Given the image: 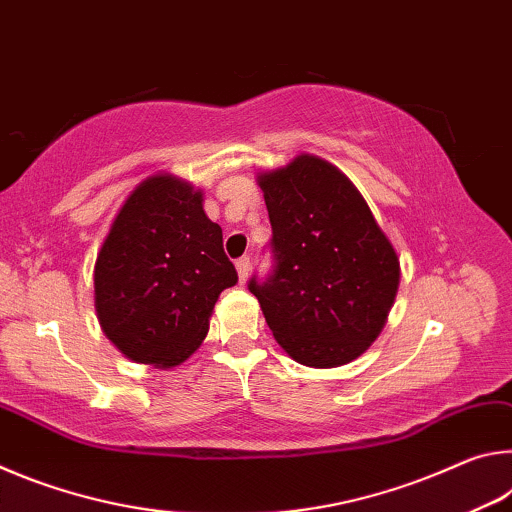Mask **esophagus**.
Segmentation results:
<instances>
[{
    "instance_id": "1",
    "label": "esophagus",
    "mask_w": 512,
    "mask_h": 512,
    "mask_svg": "<svg viewBox=\"0 0 512 512\" xmlns=\"http://www.w3.org/2000/svg\"><path fill=\"white\" fill-rule=\"evenodd\" d=\"M235 266H237V273H239V282L244 284L248 280V275H250V257H239Z\"/></svg>"
}]
</instances>
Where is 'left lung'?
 <instances>
[{
    "label": "left lung",
    "instance_id": "1",
    "mask_svg": "<svg viewBox=\"0 0 512 512\" xmlns=\"http://www.w3.org/2000/svg\"><path fill=\"white\" fill-rule=\"evenodd\" d=\"M273 228L275 268L248 289L275 341L309 368L359 359L384 329L400 257L345 173L300 153L257 173Z\"/></svg>",
    "mask_w": 512,
    "mask_h": 512
}]
</instances>
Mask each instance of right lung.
Wrapping results in <instances>:
<instances>
[{
	"label": "right lung",
	"mask_w": 512,
	"mask_h": 512,
	"mask_svg": "<svg viewBox=\"0 0 512 512\" xmlns=\"http://www.w3.org/2000/svg\"><path fill=\"white\" fill-rule=\"evenodd\" d=\"M237 284L221 225L203 192L171 173L137 185L94 264V309L115 348L135 363L176 368L198 350L221 291Z\"/></svg>",
	"instance_id": "right-lung-1"
}]
</instances>
